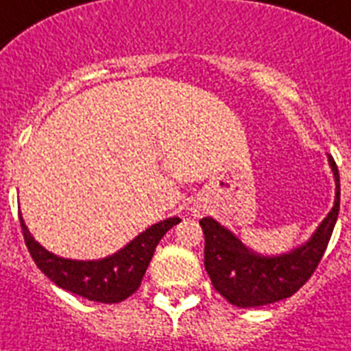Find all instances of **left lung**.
<instances>
[{"mask_svg": "<svg viewBox=\"0 0 351 351\" xmlns=\"http://www.w3.org/2000/svg\"><path fill=\"white\" fill-rule=\"evenodd\" d=\"M326 157L335 180L334 207L311 239L296 248L280 255H264L248 248L216 219L203 217L199 221L205 234V269L214 289L226 302L241 308L280 302L293 296L316 271L334 232L341 202L339 171L334 158Z\"/></svg>", "mask_w": 351, "mask_h": 351, "instance_id": "8db88e82", "label": "left lung"}]
</instances>
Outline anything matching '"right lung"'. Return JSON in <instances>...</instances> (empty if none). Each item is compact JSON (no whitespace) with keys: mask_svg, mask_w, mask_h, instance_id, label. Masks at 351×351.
<instances>
[{"mask_svg":"<svg viewBox=\"0 0 351 351\" xmlns=\"http://www.w3.org/2000/svg\"><path fill=\"white\" fill-rule=\"evenodd\" d=\"M21 228L32 258L37 267L58 287L99 303H119L139 289L143 276L160 239L169 228L180 223V217L158 221L119 252L98 261H73L58 257L40 246L30 234L19 214Z\"/></svg>","mask_w":351,"mask_h":351,"instance_id":"add662e5","label":"right lung"}]
</instances>
